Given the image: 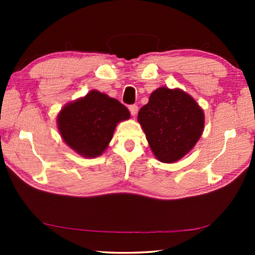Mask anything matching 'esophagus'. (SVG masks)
Returning a JSON list of instances; mask_svg holds the SVG:
<instances>
[{
	"mask_svg": "<svg viewBox=\"0 0 255 255\" xmlns=\"http://www.w3.org/2000/svg\"><path fill=\"white\" fill-rule=\"evenodd\" d=\"M128 110H130L132 116L134 117L138 113V106H135V104H131V106H128Z\"/></svg>",
	"mask_w": 255,
	"mask_h": 255,
	"instance_id": "esophagus-1",
	"label": "esophagus"
}]
</instances>
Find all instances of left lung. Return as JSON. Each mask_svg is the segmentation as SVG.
<instances>
[{"label": "left lung", "mask_w": 255, "mask_h": 255, "mask_svg": "<svg viewBox=\"0 0 255 255\" xmlns=\"http://www.w3.org/2000/svg\"><path fill=\"white\" fill-rule=\"evenodd\" d=\"M138 121L149 147L162 162H175L200 139L204 114L193 97L180 89L161 87L139 110Z\"/></svg>", "instance_id": "left-lung-1"}]
</instances>
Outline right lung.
<instances>
[{
    "instance_id": "obj_1",
    "label": "right lung",
    "mask_w": 255,
    "mask_h": 255,
    "mask_svg": "<svg viewBox=\"0 0 255 255\" xmlns=\"http://www.w3.org/2000/svg\"><path fill=\"white\" fill-rule=\"evenodd\" d=\"M128 118L130 113L120 101L92 90L64 107L58 116V128L69 147L87 158H95L108 147L118 122Z\"/></svg>"
}]
</instances>
